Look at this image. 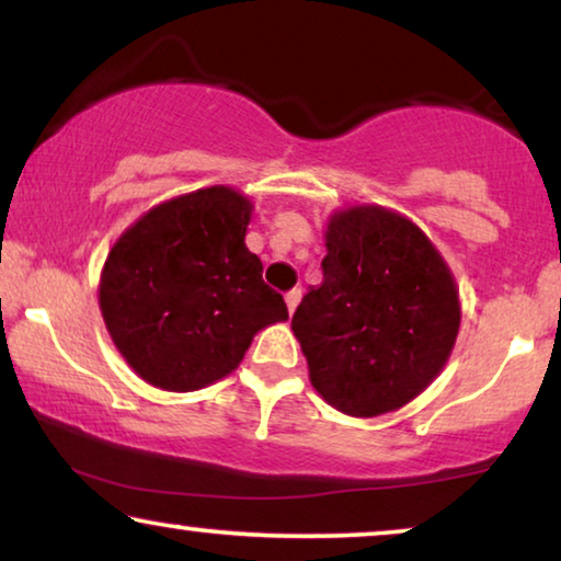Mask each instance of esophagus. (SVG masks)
<instances>
[{
	"instance_id": "esophagus-1",
	"label": "esophagus",
	"mask_w": 561,
	"mask_h": 561,
	"mask_svg": "<svg viewBox=\"0 0 561 561\" xmlns=\"http://www.w3.org/2000/svg\"><path fill=\"white\" fill-rule=\"evenodd\" d=\"M298 304H301V290L294 288V290H290V294H286V306H288V311L294 313Z\"/></svg>"
}]
</instances>
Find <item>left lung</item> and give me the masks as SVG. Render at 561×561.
Here are the masks:
<instances>
[{
	"instance_id": "left-lung-1",
	"label": "left lung",
	"mask_w": 561,
	"mask_h": 561,
	"mask_svg": "<svg viewBox=\"0 0 561 561\" xmlns=\"http://www.w3.org/2000/svg\"><path fill=\"white\" fill-rule=\"evenodd\" d=\"M324 244V283L290 321L311 386L355 419L403 409L455 350L462 321L455 275L424 229L388 206L332 211Z\"/></svg>"
}]
</instances>
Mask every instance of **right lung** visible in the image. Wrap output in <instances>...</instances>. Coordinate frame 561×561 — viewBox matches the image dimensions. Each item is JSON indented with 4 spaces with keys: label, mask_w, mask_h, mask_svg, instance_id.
<instances>
[{
    "label": "right lung",
    "mask_w": 561,
    "mask_h": 561,
    "mask_svg": "<svg viewBox=\"0 0 561 561\" xmlns=\"http://www.w3.org/2000/svg\"><path fill=\"white\" fill-rule=\"evenodd\" d=\"M252 211L232 186L196 188L152 206L110 248L99 311L152 388L191 393L227 378L257 332L288 319L244 244Z\"/></svg>",
    "instance_id": "add662e5"
}]
</instances>
